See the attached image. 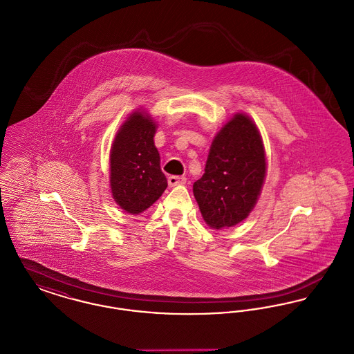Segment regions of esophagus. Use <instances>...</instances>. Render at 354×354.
I'll list each match as a JSON object with an SVG mask.
<instances>
[{
  "label": "esophagus",
  "instance_id": "1",
  "mask_svg": "<svg viewBox=\"0 0 354 354\" xmlns=\"http://www.w3.org/2000/svg\"><path fill=\"white\" fill-rule=\"evenodd\" d=\"M169 187H175V185H182L185 183V176H169L167 179Z\"/></svg>",
  "mask_w": 354,
  "mask_h": 354
}]
</instances>
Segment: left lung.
Masks as SVG:
<instances>
[{"instance_id":"1","label":"left lung","mask_w":354,"mask_h":354,"mask_svg":"<svg viewBox=\"0 0 354 354\" xmlns=\"http://www.w3.org/2000/svg\"><path fill=\"white\" fill-rule=\"evenodd\" d=\"M267 175L261 134L251 117L236 113L215 135L194 196L212 230L234 227L252 212Z\"/></svg>"}]
</instances>
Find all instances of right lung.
<instances>
[{"label":"right lung","mask_w":354,"mask_h":354,"mask_svg":"<svg viewBox=\"0 0 354 354\" xmlns=\"http://www.w3.org/2000/svg\"><path fill=\"white\" fill-rule=\"evenodd\" d=\"M158 124L142 107L120 124L110 150V189L114 202L139 215L167 188L153 136Z\"/></svg>","instance_id":"right-lung-1"}]
</instances>
